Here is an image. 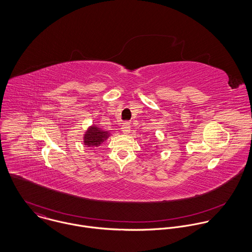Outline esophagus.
I'll list each match as a JSON object with an SVG mask.
<instances>
[{"instance_id":"34e87169","label":"esophagus","mask_w":252,"mask_h":252,"mask_svg":"<svg viewBox=\"0 0 252 252\" xmlns=\"http://www.w3.org/2000/svg\"><path fill=\"white\" fill-rule=\"evenodd\" d=\"M121 130L124 134H128L130 133V130H131V126L129 123H124L122 126H121Z\"/></svg>"}]
</instances>
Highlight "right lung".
<instances>
[{
	"label": "right lung",
	"mask_w": 252,
	"mask_h": 252,
	"mask_svg": "<svg viewBox=\"0 0 252 252\" xmlns=\"http://www.w3.org/2000/svg\"><path fill=\"white\" fill-rule=\"evenodd\" d=\"M109 132L101 129L95 125L90 126L84 134L83 143L86 146H100V144L106 142L109 137Z\"/></svg>",
	"instance_id": "1"
}]
</instances>
